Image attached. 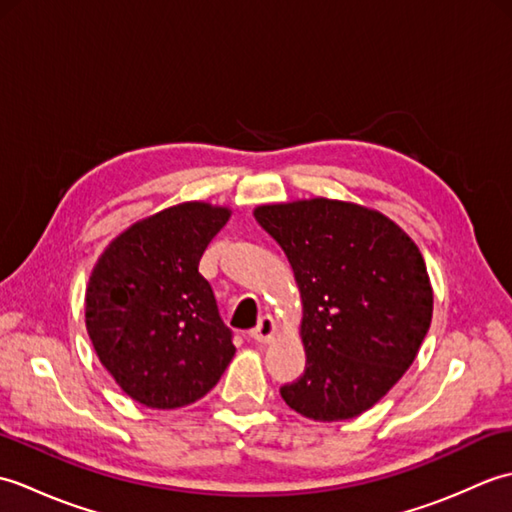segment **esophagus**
<instances>
[{"label": "esophagus", "mask_w": 512, "mask_h": 512, "mask_svg": "<svg viewBox=\"0 0 512 512\" xmlns=\"http://www.w3.org/2000/svg\"><path fill=\"white\" fill-rule=\"evenodd\" d=\"M275 332H277V325L273 321V317H262L257 323L255 330H250V339L257 341V343H270L275 339Z\"/></svg>", "instance_id": "esophagus-1"}]
</instances>
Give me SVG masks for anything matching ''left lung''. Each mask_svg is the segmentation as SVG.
I'll return each mask as SVG.
<instances>
[{
  "label": "left lung",
  "instance_id": "8db88e82",
  "mask_svg": "<svg viewBox=\"0 0 512 512\" xmlns=\"http://www.w3.org/2000/svg\"><path fill=\"white\" fill-rule=\"evenodd\" d=\"M259 226L284 248L301 292L306 372L279 389L319 422L374 407L416 358L433 314L422 253L387 215L312 198L264 204Z\"/></svg>",
  "mask_w": 512,
  "mask_h": 512
}]
</instances>
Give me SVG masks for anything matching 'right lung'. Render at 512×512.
Instances as JSON below:
<instances>
[{
	"label": "right lung",
	"mask_w": 512,
	"mask_h": 512,
	"mask_svg": "<svg viewBox=\"0 0 512 512\" xmlns=\"http://www.w3.org/2000/svg\"><path fill=\"white\" fill-rule=\"evenodd\" d=\"M231 217L182 202L112 239L85 290V328L96 356L129 398L178 409L217 385L235 354L200 259Z\"/></svg>",
	"instance_id": "obj_1"
}]
</instances>
